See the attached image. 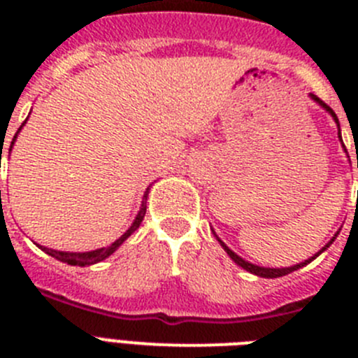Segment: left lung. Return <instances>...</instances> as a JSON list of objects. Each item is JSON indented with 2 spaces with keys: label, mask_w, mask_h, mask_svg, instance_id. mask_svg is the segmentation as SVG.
<instances>
[{
  "label": "left lung",
  "mask_w": 358,
  "mask_h": 358,
  "mask_svg": "<svg viewBox=\"0 0 358 358\" xmlns=\"http://www.w3.org/2000/svg\"><path fill=\"white\" fill-rule=\"evenodd\" d=\"M310 96H312V100H314V102H317L319 106H321V107H324V109H327L328 113H330V115L334 116L335 123H337V127H339V120H337V116H335V113H334V110H331V107H330V106H327V103L322 102L321 98H317V96H315V94H310ZM339 138H341V129H339ZM341 141H343V138H341ZM343 147H344V145H343ZM344 150H346V148H344ZM357 166H358V164H357ZM337 235H339V233H337ZM337 235H335V236H337ZM335 236H334V238L330 240V242L327 243V245H324V248L321 249V251H319V252H315V255L312 256V258H308V260L301 262V264H297V265H292V267H281V268L260 267V265L249 264V262H245V260H243V258H240V256L236 255V252H233V251H231V249L227 248L226 243H224L222 240L218 238V236H217V240H218V242H220V245H222V248H224V251H226L227 255H229V258H231V260L235 262L236 265H240V267H242V268H245V271H248V273H251V274H256V276H260V278H280V276H285V274H290V273H294V271H297V268L305 267V265H308L310 262H312V260H315V258H317V256L321 255L322 251H327V249L330 248L331 243H334Z\"/></svg>",
  "instance_id": "8db88e82"
}]
</instances>
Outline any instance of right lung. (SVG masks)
Returning a JSON list of instances; mask_svg holds the SVG:
<instances>
[{
    "label": "right lung",
    "instance_id": "right-lung-1",
    "mask_svg": "<svg viewBox=\"0 0 358 358\" xmlns=\"http://www.w3.org/2000/svg\"><path fill=\"white\" fill-rule=\"evenodd\" d=\"M24 123H27V122H24ZM24 123H23V125H24ZM23 125H21V127H23ZM21 127H19V131H21ZM15 138H17V134L14 136V140H12V145H14ZM12 145H10V150H12ZM148 189H150V188H147V192H145L143 202H141V208H140V211H138V215H136L132 226L129 227V229L125 231V233H123V235L120 236L118 240H116V242L110 243L109 248H102V249H96V251H87V252H66V251H55V249L44 248V245H39V243H36V245L39 249H43V251L46 252V255L53 256V258L64 262V264H68V265H80V267H85V265H93V264H98V262L106 260V258H109V256L113 255V252H115L116 249H118L120 245H122V243L125 242V240H127L129 236H131L136 229H138V227H140L141 220H143V217H145V211H147ZM0 194H1V189H0Z\"/></svg>",
    "mask_w": 358,
    "mask_h": 358
}]
</instances>
